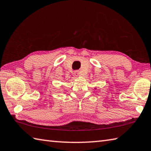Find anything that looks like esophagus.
<instances>
[{
    "instance_id": "34e87169",
    "label": "esophagus",
    "mask_w": 151,
    "mask_h": 151,
    "mask_svg": "<svg viewBox=\"0 0 151 151\" xmlns=\"http://www.w3.org/2000/svg\"><path fill=\"white\" fill-rule=\"evenodd\" d=\"M75 75H76V76H80V72L79 71H75Z\"/></svg>"
}]
</instances>
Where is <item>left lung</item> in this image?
<instances>
[{"label": "left lung", "mask_w": 151, "mask_h": 151, "mask_svg": "<svg viewBox=\"0 0 151 151\" xmlns=\"http://www.w3.org/2000/svg\"><path fill=\"white\" fill-rule=\"evenodd\" d=\"M95 89H96V88H95Z\"/></svg>", "instance_id": "1"}]
</instances>
